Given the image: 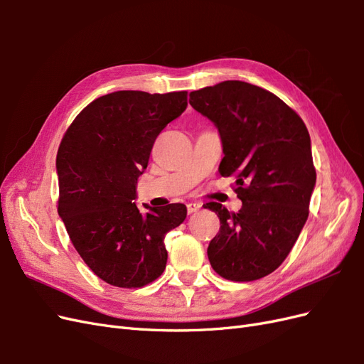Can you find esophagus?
Instances as JSON below:
<instances>
[{
  "instance_id": "obj_1",
  "label": "esophagus",
  "mask_w": 364,
  "mask_h": 364,
  "mask_svg": "<svg viewBox=\"0 0 364 364\" xmlns=\"http://www.w3.org/2000/svg\"><path fill=\"white\" fill-rule=\"evenodd\" d=\"M200 208H202L200 202H190L188 205H186V211H188V214H194V213L199 211Z\"/></svg>"
}]
</instances>
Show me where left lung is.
<instances>
[{
  "label": "left lung",
  "instance_id": "1",
  "mask_svg": "<svg viewBox=\"0 0 364 364\" xmlns=\"http://www.w3.org/2000/svg\"><path fill=\"white\" fill-rule=\"evenodd\" d=\"M190 105L217 126L225 158L218 171L234 176L243 206L220 218L208 258L220 277L249 282L277 270L308 218L316 168L302 118L259 86L226 80L190 94Z\"/></svg>",
  "mask_w": 364,
  "mask_h": 364
}]
</instances>
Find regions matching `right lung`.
I'll return each instance as SVG.
<instances>
[{
    "mask_svg": "<svg viewBox=\"0 0 364 364\" xmlns=\"http://www.w3.org/2000/svg\"><path fill=\"white\" fill-rule=\"evenodd\" d=\"M186 91H117L87 105L65 132L56 158L58 213L75 250L98 278L121 289L158 279L167 264L165 234L186 206L135 202L153 144L188 106Z\"/></svg>",
    "mask_w": 364,
    "mask_h": 364,
    "instance_id": "obj_1",
    "label": "right lung"
}]
</instances>
